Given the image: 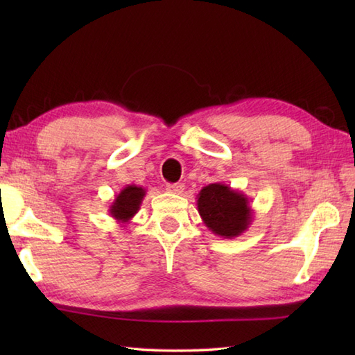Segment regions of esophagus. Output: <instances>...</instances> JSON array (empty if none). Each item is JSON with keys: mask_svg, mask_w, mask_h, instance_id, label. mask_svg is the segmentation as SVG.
<instances>
[{"mask_svg": "<svg viewBox=\"0 0 355 355\" xmlns=\"http://www.w3.org/2000/svg\"><path fill=\"white\" fill-rule=\"evenodd\" d=\"M166 191L169 193H175L180 195L184 191V184L183 183H172V184H166Z\"/></svg>", "mask_w": 355, "mask_h": 355, "instance_id": "esophagus-1", "label": "esophagus"}]
</instances>
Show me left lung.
I'll return each instance as SVG.
<instances>
[{"label":"left lung","instance_id":"left-lung-1","mask_svg":"<svg viewBox=\"0 0 355 355\" xmlns=\"http://www.w3.org/2000/svg\"><path fill=\"white\" fill-rule=\"evenodd\" d=\"M197 207L206 227L227 239L243 235L253 221V210L247 195L224 183L202 187L197 195Z\"/></svg>","mask_w":355,"mask_h":355}]
</instances>
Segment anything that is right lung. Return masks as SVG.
Here are the masks:
<instances>
[{
	"mask_svg": "<svg viewBox=\"0 0 355 355\" xmlns=\"http://www.w3.org/2000/svg\"><path fill=\"white\" fill-rule=\"evenodd\" d=\"M145 195L146 189H143L141 186H125L123 189L116 195L114 201L111 202V206L108 209L110 215L114 218L119 224H128L132 220L134 215L139 212Z\"/></svg>",
	"mask_w": 355,
	"mask_h": 355,
	"instance_id": "1",
	"label": "right lung"
}]
</instances>
